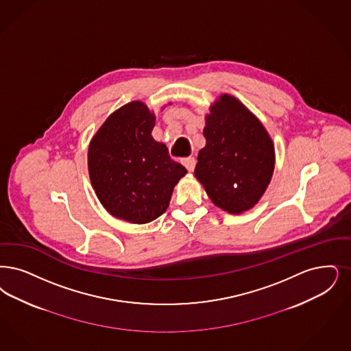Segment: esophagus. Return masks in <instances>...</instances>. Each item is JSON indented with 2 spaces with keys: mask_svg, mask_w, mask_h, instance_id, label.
<instances>
[{
  "mask_svg": "<svg viewBox=\"0 0 351 351\" xmlns=\"http://www.w3.org/2000/svg\"><path fill=\"white\" fill-rule=\"evenodd\" d=\"M182 163L188 171H193L195 166H196V159L193 156H188V158L182 159Z\"/></svg>",
  "mask_w": 351,
  "mask_h": 351,
  "instance_id": "1",
  "label": "esophagus"
}]
</instances>
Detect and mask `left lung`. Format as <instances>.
<instances>
[{
    "label": "left lung",
    "instance_id": "obj_1",
    "mask_svg": "<svg viewBox=\"0 0 351 351\" xmlns=\"http://www.w3.org/2000/svg\"><path fill=\"white\" fill-rule=\"evenodd\" d=\"M195 175L214 205L238 214L251 209L274 169V146L265 128L238 99L222 95L211 106Z\"/></svg>",
    "mask_w": 351,
    "mask_h": 351
}]
</instances>
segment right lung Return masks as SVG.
Segmentation results:
<instances>
[{
  "label": "right lung",
  "mask_w": 351,
  "mask_h": 351,
  "mask_svg": "<svg viewBox=\"0 0 351 351\" xmlns=\"http://www.w3.org/2000/svg\"><path fill=\"white\" fill-rule=\"evenodd\" d=\"M155 117L141 101L113 112L88 147L90 180L103 206L130 223H149L169 208L186 173L152 137Z\"/></svg>",
  "instance_id": "right-lung-1"
}]
</instances>
